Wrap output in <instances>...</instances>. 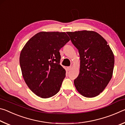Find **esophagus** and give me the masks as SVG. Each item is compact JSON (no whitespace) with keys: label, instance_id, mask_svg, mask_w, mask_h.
Wrapping results in <instances>:
<instances>
[{"label":"esophagus","instance_id":"1","mask_svg":"<svg viewBox=\"0 0 125 125\" xmlns=\"http://www.w3.org/2000/svg\"><path fill=\"white\" fill-rule=\"evenodd\" d=\"M71 69H72V67H71V66H69V67H67V70L68 71H71Z\"/></svg>","mask_w":125,"mask_h":125}]
</instances>
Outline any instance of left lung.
Here are the masks:
<instances>
[{"instance_id": "1", "label": "left lung", "mask_w": 125, "mask_h": 125, "mask_svg": "<svg viewBox=\"0 0 125 125\" xmlns=\"http://www.w3.org/2000/svg\"><path fill=\"white\" fill-rule=\"evenodd\" d=\"M80 55V70L74 83L86 98H94L103 92L110 81L114 54L107 41L93 31L67 32Z\"/></svg>"}]
</instances>
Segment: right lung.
<instances>
[{"label": "right lung", "instance_id": "right-lung-1", "mask_svg": "<svg viewBox=\"0 0 125 125\" xmlns=\"http://www.w3.org/2000/svg\"><path fill=\"white\" fill-rule=\"evenodd\" d=\"M70 39L64 32L36 33L21 51L20 64L25 83L41 98H49L60 90L65 70L60 64V50Z\"/></svg>", "mask_w": 125, "mask_h": 125}]
</instances>
